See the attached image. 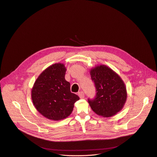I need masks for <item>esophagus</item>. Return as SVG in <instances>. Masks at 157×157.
<instances>
[{
    "label": "esophagus",
    "mask_w": 157,
    "mask_h": 157,
    "mask_svg": "<svg viewBox=\"0 0 157 157\" xmlns=\"http://www.w3.org/2000/svg\"><path fill=\"white\" fill-rule=\"evenodd\" d=\"M78 96H79L80 99H84V93L82 91H80L78 93Z\"/></svg>",
    "instance_id": "esophagus-1"
}]
</instances>
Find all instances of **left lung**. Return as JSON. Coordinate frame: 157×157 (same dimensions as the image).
<instances>
[{
  "mask_svg": "<svg viewBox=\"0 0 157 157\" xmlns=\"http://www.w3.org/2000/svg\"><path fill=\"white\" fill-rule=\"evenodd\" d=\"M96 94L88 102L96 114L104 117L116 114L124 107L127 99L126 87L121 77L105 65H99L90 71Z\"/></svg>",
  "mask_w": 157,
  "mask_h": 157,
  "instance_id": "left-lung-1",
  "label": "left lung"
}]
</instances>
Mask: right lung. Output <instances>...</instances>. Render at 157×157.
I'll use <instances>...</instances> for the list:
<instances>
[{
  "label": "right lung",
  "mask_w": 157,
  "mask_h": 157,
  "mask_svg": "<svg viewBox=\"0 0 157 157\" xmlns=\"http://www.w3.org/2000/svg\"><path fill=\"white\" fill-rule=\"evenodd\" d=\"M66 71L62 63L50 66L40 75L32 89L34 106L48 119L59 121L68 117L79 99L70 91V83L64 78Z\"/></svg>",
  "instance_id": "add662e5"
}]
</instances>
